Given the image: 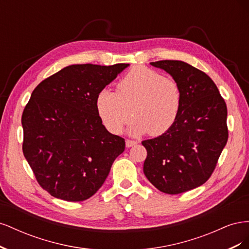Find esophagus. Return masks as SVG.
Here are the masks:
<instances>
[{"instance_id": "1", "label": "esophagus", "mask_w": 249, "mask_h": 249, "mask_svg": "<svg viewBox=\"0 0 249 249\" xmlns=\"http://www.w3.org/2000/svg\"><path fill=\"white\" fill-rule=\"evenodd\" d=\"M137 143H138L137 141L126 139V140H125V146H126V147H132V146H134V145H136Z\"/></svg>"}]
</instances>
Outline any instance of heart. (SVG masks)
<instances>
[{"label": "heart", "instance_id": "obj_1", "mask_svg": "<svg viewBox=\"0 0 249 249\" xmlns=\"http://www.w3.org/2000/svg\"><path fill=\"white\" fill-rule=\"evenodd\" d=\"M117 89L118 93L111 89L102 90L95 102L97 113L111 133L122 132L132 111L135 118L127 131L134 136L149 131L152 135H161L175 124L182 93L173 79L137 66L118 82Z\"/></svg>", "mask_w": 249, "mask_h": 249}]
</instances>
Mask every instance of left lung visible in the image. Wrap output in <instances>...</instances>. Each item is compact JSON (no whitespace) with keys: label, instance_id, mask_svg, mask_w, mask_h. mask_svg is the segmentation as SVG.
I'll return each mask as SVG.
<instances>
[{"label":"left lung","instance_id":"1","mask_svg":"<svg viewBox=\"0 0 249 249\" xmlns=\"http://www.w3.org/2000/svg\"><path fill=\"white\" fill-rule=\"evenodd\" d=\"M168 72L180 89L178 117L161 136L142 141L143 172L158 190L179 194L205 184L229 138L228 109L213 80L178 60L150 62Z\"/></svg>","mask_w":249,"mask_h":249}]
</instances>
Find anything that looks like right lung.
<instances>
[{"label":"right lung","mask_w":249,"mask_h":249,"mask_svg":"<svg viewBox=\"0 0 249 249\" xmlns=\"http://www.w3.org/2000/svg\"><path fill=\"white\" fill-rule=\"evenodd\" d=\"M129 65H70L33 90L21 116L22 153L52 196L66 201L91 197L124 150V139L107 131L95 102Z\"/></svg>","instance_id":"1"}]
</instances>
